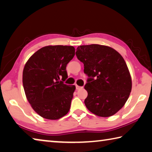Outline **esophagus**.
<instances>
[{
  "label": "esophagus",
  "instance_id": "1",
  "mask_svg": "<svg viewBox=\"0 0 152 152\" xmlns=\"http://www.w3.org/2000/svg\"><path fill=\"white\" fill-rule=\"evenodd\" d=\"M82 88H83V86H78V85H76V90H80V89H82Z\"/></svg>",
  "mask_w": 152,
  "mask_h": 152
}]
</instances>
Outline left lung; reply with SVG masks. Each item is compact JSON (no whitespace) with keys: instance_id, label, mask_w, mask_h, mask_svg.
I'll list each match as a JSON object with an SVG mask.
<instances>
[{"instance_id":"1","label":"left lung","mask_w":152,"mask_h":152,"mask_svg":"<svg viewBox=\"0 0 152 152\" xmlns=\"http://www.w3.org/2000/svg\"><path fill=\"white\" fill-rule=\"evenodd\" d=\"M76 55L89 77L84 86L88 110L100 117L114 115L132 90L131 76L123 57L114 48L100 45L80 46Z\"/></svg>"}]
</instances>
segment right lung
Returning a JSON list of instances; mask_svg holds the SVG:
<instances>
[{
	"label": "right lung",
	"instance_id": "1",
	"mask_svg": "<svg viewBox=\"0 0 152 152\" xmlns=\"http://www.w3.org/2000/svg\"><path fill=\"white\" fill-rule=\"evenodd\" d=\"M74 55L72 46H46L33 54L24 66L23 83L26 98L45 119H60L70 110L76 87L59 80L68 78L66 65Z\"/></svg>",
	"mask_w": 152,
	"mask_h": 152
}]
</instances>
